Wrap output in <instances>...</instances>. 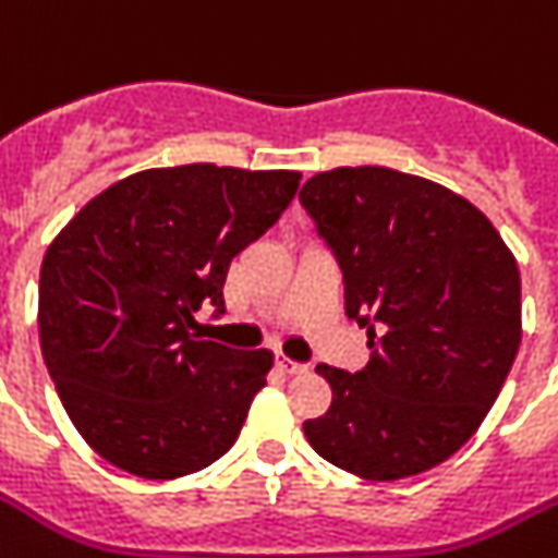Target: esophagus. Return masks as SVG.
<instances>
[{"mask_svg": "<svg viewBox=\"0 0 558 558\" xmlns=\"http://www.w3.org/2000/svg\"><path fill=\"white\" fill-rule=\"evenodd\" d=\"M276 367L282 373H288V376H302V373L307 371V365H302V362H293V359L288 356H276Z\"/></svg>", "mask_w": 558, "mask_h": 558, "instance_id": "obj_1", "label": "esophagus"}]
</instances>
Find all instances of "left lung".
Segmentation results:
<instances>
[{
    "mask_svg": "<svg viewBox=\"0 0 558 558\" xmlns=\"http://www.w3.org/2000/svg\"><path fill=\"white\" fill-rule=\"evenodd\" d=\"M299 202L342 268L344 313L371 348L359 373L316 367L333 402L307 418V441L367 482L430 471L476 434L517 359V259L478 207L399 170H325Z\"/></svg>",
    "mask_w": 558,
    "mask_h": 558,
    "instance_id": "1",
    "label": "left lung"
}]
</instances>
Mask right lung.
Returning a JSON list of instances; mask_svg holds the SVG:
<instances>
[{
	"instance_id": "add662e5",
	"label": "right lung",
	"mask_w": 558,
	"mask_h": 558,
	"mask_svg": "<svg viewBox=\"0 0 558 558\" xmlns=\"http://www.w3.org/2000/svg\"><path fill=\"white\" fill-rule=\"evenodd\" d=\"M299 179L207 162L140 170L50 242L41 356L73 427L110 464L177 478L233 448L274 353L202 339L193 313H225L230 262L284 214Z\"/></svg>"
}]
</instances>
